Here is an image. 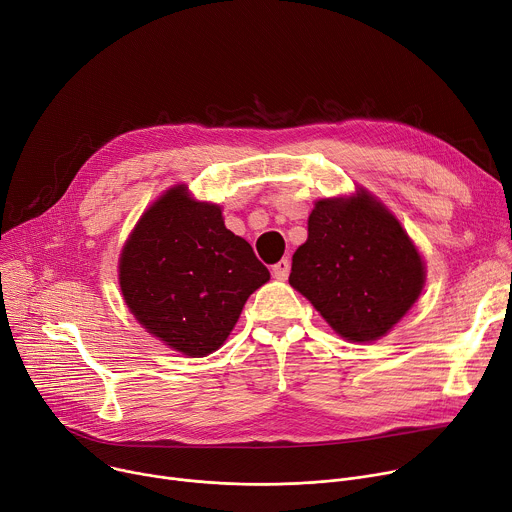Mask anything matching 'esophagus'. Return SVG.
<instances>
[{"label": "esophagus", "mask_w": 512, "mask_h": 512, "mask_svg": "<svg viewBox=\"0 0 512 512\" xmlns=\"http://www.w3.org/2000/svg\"><path fill=\"white\" fill-rule=\"evenodd\" d=\"M271 273H273L275 280H286V277L290 275V261H288V259L277 261V263L271 267Z\"/></svg>", "instance_id": "esophagus-1"}]
</instances>
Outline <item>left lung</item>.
<instances>
[{
  "mask_svg": "<svg viewBox=\"0 0 512 512\" xmlns=\"http://www.w3.org/2000/svg\"><path fill=\"white\" fill-rule=\"evenodd\" d=\"M423 259L371 196L320 200L292 257L290 286L353 343L384 337L421 296Z\"/></svg>",
  "mask_w": 512,
  "mask_h": 512,
  "instance_id": "obj_1",
  "label": "left lung"
}]
</instances>
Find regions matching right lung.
Returning a JSON list of instances; mask_svg holds the SVG:
<instances>
[{
  "label": "right lung",
  "mask_w": 512,
  "mask_h": 512,
  "mask_svg": "<svg viewBox=\"0 0 512 512\" xmlns=\"http://www.w3.org/2000/svg\"><path fill=\"white\" fill-rule=\"evenodd\" d=\"M267 280V267L224 226L220 208L192 200L183 185L143 214L120 257L130 312L151 335L190 357L216 351Z\"/></svg>",
  "instance_id": "1"
}]
</instances>
